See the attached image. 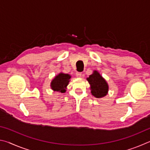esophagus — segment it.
<instances>
[{
	"instance_id": "obj_1",
	"label": "esophagus",
	"mask_w": 150,
	"mask_h": 150,
	"mask_svg": "<svg viewBox=\"0 0 150 150\" xmlns=\"http://www.w3.org/2000/svg\"><path fill=\"white\" fill-rule=\"evenodd\" d=\"M76 76H77V77H81V76H82V73H81V72H77V73H76Z\"/></svg>"
}]
</instances>
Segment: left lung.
<instances>
[{"label": "left lung", "mask_w": 150, "mask_h": 150, "mask_svg": "<svg viewBox=\"0 0 150 150\" xmlns=\"http://www.w3.org/2000/svg\"><path fill=\"white\" fill-rule=\"evenodd\" d=\"M87 80L91 85V94L96 98H102L107 95L108 85L105 79L97 71H94L93 73Z\"/></svg>", "instance_id": "obj_1"}]
</instances>
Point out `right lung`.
<instances>
[{"label": "right lung", "mask_w": 150, "mask_h": 150, "mask_svg": "<svg viewBox=\"0 0 150 150\" xmlns=\"http://www.w3.org/2000/svg\"><path fill=\"white\" fill-rule=\"evenodd\" d=\"M71 76L69 74L60 73L55 77L51 82V88L54 91L59 93H65L67 86L69 83Z\"/></svg>", "instance_id": "1"}]
</instances>
